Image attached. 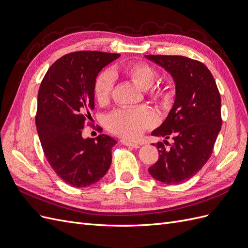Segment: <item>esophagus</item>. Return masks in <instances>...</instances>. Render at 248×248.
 Here are the masks:
<instances>
[{"label":"esophagus","instance_id":"1","mask_svg":"<svg viewBox=\"0 0 248 248\" xmlns=\"http://www.w3.org/2000/svg\"><path fill=\"white\" fill-rule=\"evenodd\" d=\"M122 144L127 146V147H131V148H134V149H138L140 148V146L139 144H136V142H132V141H129V140H122Z\"/></svg>","mask_w":248,"mask_h":248}]
</instances>
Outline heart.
Masks as SVG:
<instances>
[{
    "label": "heart",
    "mask_w": 248,
    "mask_h": 248,
    "mask_svg": "<svg viewBox=\"0 0 248 248\" xmlns=\"http://www.w3.org/2000/svg\"><path fill=\"white\" fill-rule=\"evenodd\" d=\"M125 72L142 90H148L156 80V71L146 63H132L125 67ZM115 84V74L111 70L101 72L96 78L94 92L97 100L107 102L111 94ZM154 97L168 95L161 90H154ZM157 123L155 112L146 107L123 108L112 111L107 118V126L109 130L128 140H137L146 129L151 128Z\"/></svg>",
    "instance_id": "b5f03b06"
}]
</instances>
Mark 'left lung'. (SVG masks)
Returning <instances> with one entry per match:
<instances>
[{
	"label": "left lung",
	"instance_id": "8db88e82",
	"mask_svg": "<svg viewBox=\"0 0 248 248\" xmlns=\"http://www.w3.org/2000/svg\"><path fill=\"white\" fill-rule=\"evenodd\" d=\"M174 79L175 102L153 137L174 140L169 148L157 142L159 157L149 172L164 184H180L193 177L212 154L221 128V100L207 67L183 56L147 55ZM164 142H168L164 140Z\"/></svg>",
	"mask_w": 248,
	"mask_h": 248
}]
</instances>
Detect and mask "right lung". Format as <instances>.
<instances>
[{"label":"right lung","mask_w":248,"mask_h":248,"mask_svg":"<svg viewBox=\"0 0 248 248\" xmlns=\"http://www.w3.org/2000/svg\"><path fill=\"white\" fill-rule=\"evenodd\" d=\"M119 57L101 51L71 52L50 66L40 85L37 132L50 167L70 186L98 182L110 167L117 141L107 134L84 139L81 129L95 108L97 76Z\"/></svg>","instance_id":"add662e5"}]
</instances>
